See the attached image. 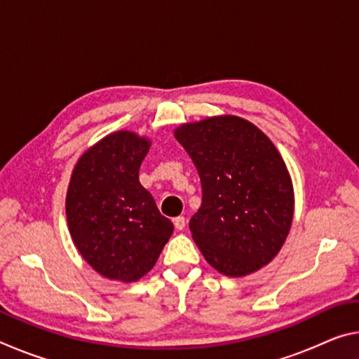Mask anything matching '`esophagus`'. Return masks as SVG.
Returning a JSON list of instances; mask_svg holds the SVG:
<instances>
[{"mask_svg": "<svg viewBox=\"0 0 359 359\" xmlns=\"http://www.w3.org/2000/svg\"><path fill=\"white\" fill-rule=\"evenodd\" d=\"M185 224H187V222H185V217H175L174 218V226H175V229H179V231H182L185 228Z\"/></svg>", "mask_w": 359, "mask_h": 359, "instance_id": "esophagus-1", "label": "esophagus"}]
</instances>
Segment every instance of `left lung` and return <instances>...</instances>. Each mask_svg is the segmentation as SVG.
Masks as SVG:
<instances>
[{"instance_id":"8db88e82","label":"left lung","mask_w":359,"mask_h":359,"mask_svg":"<svg viewBox=\"0 0 359 359\" xmlns=\"http://www.w3.org/2000/svg\"><path fill=\"white\" fill-rule=\"evenodd\" d=\"M174 136L201 179L203 203L190 231L205 261L229 277L271 263L294 210L293 184L276 145L236 115L184 123Z\"/></svg>"}]
</instances>
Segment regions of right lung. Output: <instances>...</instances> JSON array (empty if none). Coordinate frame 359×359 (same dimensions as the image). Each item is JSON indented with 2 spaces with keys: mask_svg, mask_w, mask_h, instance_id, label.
<instances>
[{
  "mask_svg": "<svg viewBox=\"0 0 359 359\" xmlns=\"http://www.w3.org/2000/svg\"><path fill=\"white\" fill-rule=\"evenodd\" d=\"M147 137L117 131L79 158L66 218L82 258L111 280L136 282L155 266L174 226L139 182Z\"/></svg>",
  "mask_w": 359,
  "mask_h": 359,
  "instance_id": "right-lung-1",
  "label": "right lung"
}]
</instances>
